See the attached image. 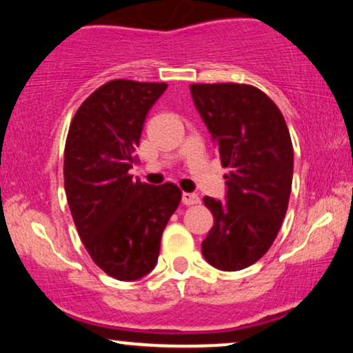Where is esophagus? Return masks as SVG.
<instances>
[{
	"label": "esophagus",
	"mask_w": 353,
	"mask_h": 353,
	"mask_svg": "<svg viewBox=\"0 0 353 353\" xmlns=\"http://www.w3.org/2000/svg\"><path fill=\"white\" fill-rule=\"evenodd\" d=\"M181 201H183V205L186 206H192V205H198L200 203V196H198L196 193H183L181 194Z\"/></svg>",
	"instance_id": "esophagus-1"
}]
</instances>
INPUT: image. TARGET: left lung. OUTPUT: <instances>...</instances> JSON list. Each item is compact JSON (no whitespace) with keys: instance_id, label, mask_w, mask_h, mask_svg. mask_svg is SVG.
<instances>
[{"instance_id":"left-lung-1","label":"left lung","mask_w":353,"mask_h":353,"mask_svg":"<svg viewBox=\"0 0 353 353\" xmlns=\"http://www.w3.org/2000/svg\"><path fill=\"white\" fill-rule=\"evenodd\" d=\"M193 102L230 168L226 201L205 196L214 225L201 252L211 266L239 271L266 254L292 188L294 150L279 107L250 84H192Z\"/></svg>"}]
</instances>
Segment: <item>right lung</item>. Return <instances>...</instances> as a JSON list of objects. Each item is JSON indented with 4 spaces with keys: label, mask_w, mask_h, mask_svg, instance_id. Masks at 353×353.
I'll use <instances>...</instances> for the list:
<instances>
[{
    "label": "right lung",
    "mask_w": 353,
    "mask_h": 353,
    "mask_svg": "<svg viewBox=\"0 0 353 353\" xmlns=\"http://www.w3.org/2000/svg\"><path fill=\"white\" fill-rule=\"evenodd\" d=\"M165 82L115 79L81 103L64 148V188L74 225L92 261L119 281L155 268L160 239L181 201L173 183L134 181L143 122Z\"/></svg>",
    "instance_id": "obj_1"
}]
</instances>
